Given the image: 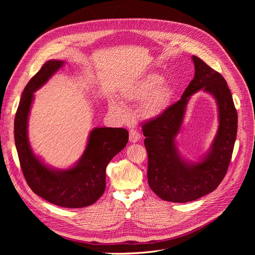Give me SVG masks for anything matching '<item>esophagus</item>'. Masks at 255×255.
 Wrapping results in <instances>:
<instances>
[{
    "instance_id": "obj_1",
    "label": "esophagus",
    "mask_w": 255,
    "mask_h": 255,
    "mask_svg": "<svg viewBox=\"0 0 255 255\" xmlns=\"http://www.w3.org/2000/svg\"><path fill=\"white\" fill-rule=\"evenodd\" d=\"M140 139V133L136 130H130L129 131V140L131 142H137Z\"/></svg>"
}]
</instances>
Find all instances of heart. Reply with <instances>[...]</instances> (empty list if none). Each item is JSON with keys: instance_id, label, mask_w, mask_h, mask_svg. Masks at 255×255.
Segmentation results:
<instances>
[{"instance_id": "obj_1", "label": "heart", "mask_w": 255, "mask_h": 255, "mask_svg": "<svg viewBox=\"0 0 255 255\" xmlns=\"http://www.w3.org/2000/svg\"><path fill=\"white\" fill-rule=\"evenodd\" d=\"M163 79L158 74H149L122 91V97L127 102L141 103L140 113L144 118L153 119L161 116L168 107L170 92L163 87ZM111 110L118 115L125 113L124 106L111 102Z\"/></svg>"}]
</instances>
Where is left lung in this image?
Returning <instances> with one entry per match:
<instances>
[{
    "instance_id": "left-lung-1",
    "label": "left lung",
    "mask_w": 255,
    "mask_h": 255,
    "mask_svg": "<svg viewBox=\"0 0 255 255\" xmlns=\"http://www.w3.org/2000/svg\"><path fill=\"white\" fill-rule=\"evenodd\" d=\"M194 77L181 99L169 105L157 118L142 123L148 152V183L163 200L188 203L215 190L225 177L232 160L238 130V114L224 77L192 56ZM204 88L217 98L220 128L209 155L203 162L189 165L181 159L174 138L178 132L185 105L192 93Z\"/></svg>"
}]
</instances>
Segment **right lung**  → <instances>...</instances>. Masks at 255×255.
Returning a JSON list of instances; mask_svg holds the SVG:
<instances>
[{"mask_svg":"<svg viewBox=\"0 0 255 255\" xmlns=\"http://www.w3.org/2000/svg\"><path fill=\"white\" fill-rule=\"evenodd\" d=\"M63 61L46 62L25 86L14 119V140L23 177L34 193L48 203L64 208L93 205L105 190V169L123 150L129 133L124 128H95L78 163L67 170H53L33 154L26 134V123L33 93L63 66Z\"/></svg>","mask_w":255,"mask_h":255,"instance_id":"add662e5","label":"right lung"}]
</instances>
